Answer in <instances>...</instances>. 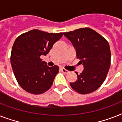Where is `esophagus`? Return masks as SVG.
I'll use <instances>...</instances> for the list:
<instances>
[{
    "label": "esophagus",
    "mask_w": 122,
    "mask_h": 122,
    "mask_svg": "<svg viewBox=\"0 0 122 122\" xmlns=\"http://www.w3.org/2000/svg\"><path fill=\"white\" fill-rule=\"evenodd\" d=\"M61 70L62 72L65 73H68L70 72L68 70H66V69L65 68H61Z\"/></svg>",
    "instance_id": "34e87169"
}]
</instances>
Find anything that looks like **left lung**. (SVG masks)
Masks as SVG:
<instances>
[{
    "label": "left lung",
    "mask_w": 122,
    "mask_h": 122,
    "mask_svg": "<svg viewBox=\"0 0 122 122\" xmlns=\"http://www.w3.org/2000/svg\"><path fill=\"white\" fill-rule=\"evenodd\" d=\"M76 50V57L83 66L77 80L70 83L73 89L85 94L96 91L104 82L110 69L111 51L106 39L94 30L83 28L63 33Z\"/></svg>",
    "instance_id": "8db88e82"
}]
</instances>
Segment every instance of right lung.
Instances as JSON below:
<instances>
[{
    "label": "right lung",
    "mask_w": 122,
    "mask_h": 122,
    "mask_svg": "<svg viewBox=\"0 0 122 122\" xmlns=\"http://www.w3.org/2000/svg\"><path fill=\"white\" fill-rule=\"evenodd\" d=\"M63 33H50L32 30L16 39L10 54V63L19 85L28 92L41 94L50 89L59 67L48 66L41 59L46 56Z\"/></svg>",
    "instance_id": "right-lung-1"
}]
</instances>
